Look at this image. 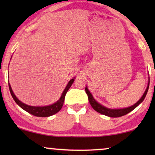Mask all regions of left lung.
<instances>
[{"instance_id":"obj_1","label":"left lung","mask_w":155,"mask_h":155,"mask_svg":"<svg viewBox=\"0 0 155 155\" xmlns=\"http://www.w3.org/2000/svg\"><path fill=\"white\" fill-rule=\"evenodd\" d=\"M149 85H150V78H149V82H148V85L147 87V89H146L145 92H144V94L143 96H142L141 98L140 99V100L138 101H137L134 105L131 106V107H128V108H124V109H109V108L104 107V106L98 103L96 100H95L92 94H91L90 92L87 89V87H85V92L88 96V99L91 106H92V107L95 110V111L99 112V113H100L101 114H103V115L109 116V117L116 118V117H120V116H123L126 115L127 114H128L129 112H130L131 111H133V109H135V108H136L140 104L143 102L144 99L145 98L146 94H147V93L148 89H149Z\"/></svg>"}]
</instances>
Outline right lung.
<instances>
[{"mask_svg": "<svg viewBox=\"0 0 155 155\" xmlns=\"http://www.w3.org/2000/svg\"><path fill=\"white\" fill-rule=\"evenodd\" d=\"M74 80H75V78L70 80L67 84L66 87L63 90L62 95H61V98L59 99L58 101H57L56 103L53 104L51 105L44 106V107H33V106H29L22 103L15 95L12 90L11 87H10V83H8V86H9L10 92L12 98H13L15 101L17 103V104L20 106L22 109H24L25 111H26L28 113L31 114V115H34L35 116H39V117H48V116H51L55 114H56L57 112H58L61 109V108H62L63 105V103H64L65 94H66L67 92L68 91L69 88L71 87L72 84L73 83Z\"/></svg>", "mask_w": 155, "mask_h": 155, "instance_id": "add662e5", "label": "right lung"}]
</instances>
